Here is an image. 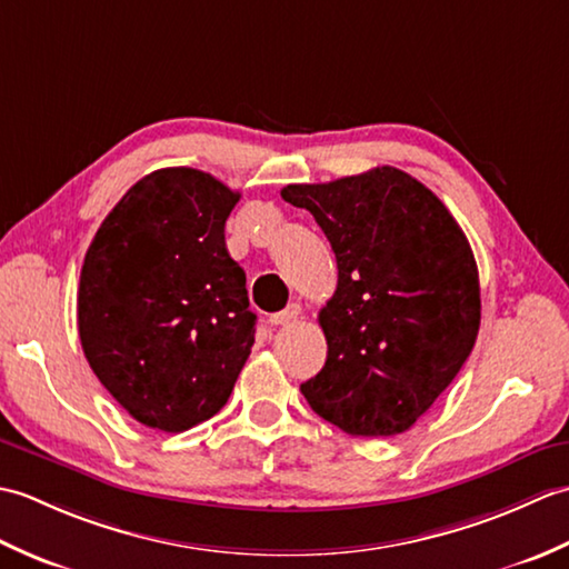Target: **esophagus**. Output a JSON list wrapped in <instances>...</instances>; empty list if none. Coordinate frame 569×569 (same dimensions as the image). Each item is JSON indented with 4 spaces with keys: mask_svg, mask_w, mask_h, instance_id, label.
<instances>
[{
    "mask_svg": "<svg viewBox=\"0 0 569 569\" xmlns=\"http://www.w3.org/2000/svg\"><path fill=\"white\" fill-rule=\"evenodd\" d=\"M298 316H300V306H298V303H291L288 308H283L281 312H273V316L269 318V322H271V325H286V322L296 320Z\"/></svg>",
    "mask_w": 569,
    "mask_h": 569,
    "instance_id": "1",
    "label": "esophagus"
}]
</instances>
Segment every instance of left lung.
I'll return each instance as SVG.
<instances>
[{
	"mask_svg": "<svg viewBox=\"0 0 569 569\" xmlns=\"http://www.w3.org/2000/svg\"><path fill=\"white\" fill-rule=\"evenodd\" d=\"M281 198L316 217L337 259V291L318 316L328 359L300 391L355 438L410 430L479 332V271L462 227L393 166L286 186Z\"/></svg>",
	"mask_w": 569,
	"mask_h": 569,
	"instance_id": "1",
	"label": "left lung"
}]
</instances>
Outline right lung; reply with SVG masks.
Here are the masks:
<instances>
[{"mask_svg":"<svg viewBox=\"0 0 569 569\" xmlns=\"http://www.w3.org/2000/svg\"><path fill=\"white\" fill-rule=\"evenodd\" d=\"M237 202L210 173L161 168L124 192L84 253L82 352L143 426L183 432L212 418L251 352L257 316L224 244Z\"/></svg>","mask_w":569,"mask_h":569,"instance_id":"add662e5","label":"right lung"}]
</instances>
